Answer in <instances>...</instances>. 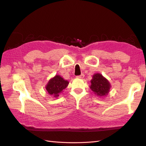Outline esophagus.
Segmentation results:
<instances>
[{"label": "esophagus", "mask_w": 146, "mask_h": 146, "mask_svg": "<svg viewBox=\"0 0 146 146\" xmlns=\"http://www.w3.org/2000/svg\"><path fill=\"white\" fill-rule=\"evenodd\" d=\"M84 77H85V75H84L83 74H82L80 76H78L77 77L78 78H83Z\"/></svg>", "instance_id": "34e87169"}]
</instances>
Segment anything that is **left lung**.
<instances>
[{
    "instance_id": "obj_1",
    "label": "left lung",
    "mask_w": 146,
    "mask_h": 146,
    "mask_svg": "<svg viewBox=\"0 0 146 146\" xmlns=\"http://www.w3.org/2000/svg\"><path fill=\"white\" fill-rule=\"evenodd\" d=\"M91 90L95 94L99 97L107 96L110 91L111 85L107 79L100 74H95L91 80Z\"/></svg>"
}]
</instances>
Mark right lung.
<instances>
[{"label": "right lung", "instance_id": "right-lung-1", "mask_svg": "<svg viewBox=\"0 0 146 146\" xmlns=\"http://www.w3.org/2000/svg\"><path fill=\"white\" fill-rule=\"evenodd\" d=\"M69 82L65 80L59 75L51 78L46 86L47 92L52 95L53 98H58L59 94L68 86Z\"/></svg>", "mask_w": 146, "mask_h": 146}]
</instances>
